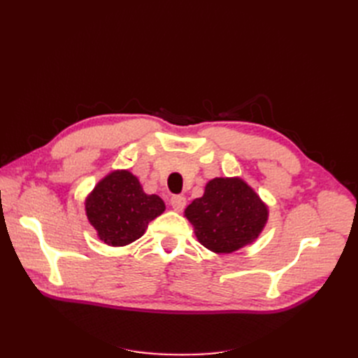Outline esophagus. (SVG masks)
I'll return each mask as SVG.
<instances>
[{
  "mask_svg": "<svg viewBox=\"0 0 358 358\" xmlns=\"http://www.w3.org/2000/svg\"><path fill=\"white\" fill-rule=\"evenodd\" d=\"M170 204L176 212H182L183 208H185V204H187V199L183 196H173L170 199Z\"/></svg>",
  "mask_w": 358,
  "mask_h": 358,
  "instance_id": "esophagus-1",
  "label": "esophagus"
}]
</instances>
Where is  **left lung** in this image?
Segmentation results:
<instances>
[{"mask_svg": "<svg viewBox=\"0 0 358 358\" xmlns=\"http://www.w3.org/2000/svg\"><path fill=\"white\" fill-rule=\"evenodd\" d=\"M199 242L216 254H231L255 242L268 218L267 206L241 178H215L203 197L185 209Z\"/></svg>", "mask_w": 358, "mask_h": 358, "instance_id": "obj_1", "label": "left lung"}]
</instances>
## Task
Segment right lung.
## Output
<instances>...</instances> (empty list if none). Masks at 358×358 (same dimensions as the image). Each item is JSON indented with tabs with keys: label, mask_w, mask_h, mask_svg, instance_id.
<instances>
[{
	"label": "right lung",
	"mask_w": 358,
	"mask_h": 358,
	"mask_svg": "<svg viewBox=\"0 0 358 358\" xmlns=\"http://www.w3.org/2000/svg\"><path fill=\"white\" fill-rule=\"evenodd\" d=\"M85 209L100 241L125 246L145 234L148 224L166 210V204L155 194H146L133 173L116 170L96 183Z\"/></svg>",
	"instance_id": "1"
}]
</instances>
